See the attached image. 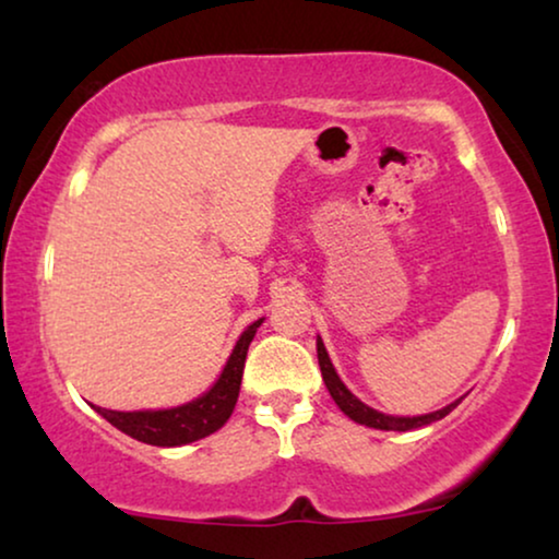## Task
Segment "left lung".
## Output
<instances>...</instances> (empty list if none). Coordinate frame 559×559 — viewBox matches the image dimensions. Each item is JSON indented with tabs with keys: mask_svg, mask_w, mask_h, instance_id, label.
I'll list each match as a JSON object with an SVG mask.
<instances>
[{
	"mask_svg": "<svg viewBox=\"0 0 559 559\" xmlns=\"http://www.w3.org/2000/svg\"><path fill=\"white\" fill-rule=\"evenodd\" d=\"M318 364H320V371H323V381H325L328 392H331L333 402L338 404L343 415H348L358 425L377 427V430H396V432L417 430V427L438 423V419L450 415V412L461 404V400H457L453 404H448L445 409H438V412H432V415H423V417H389V415H381V412H377V409L366 407L361 400H356V396L348 392L346 384L338 379V373H335L331 358H328V350L320 338H318Z\"/></svg>",
	"mask_w": 559,
	"mask_h": 559,
	"instance_id": "obj_1",
	"label": "left lung"
}]
</instances>
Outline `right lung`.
I'll use <instances>...</instances> for the list:
<instances>
[{"instance_id":"1","label":"right lung","mask_w":559,"mask_h":559,"mask_svg":"<svg viewBox=\"0 0 559 559\" xmlns=\"http://www.w3.org/2000/svg\"><path fill=\"white\" fill-rule=\"evenodd\" d=\"M259 325H262V320L251 323L247 331L241 333V338L236 343L234 354L228 358L221 379L211 386L209 394L201 396V400L182 404V407L159 409V412H114V409H102V407H94V409L104 419H109L117 430L127 432L129 438L140 442H147V445L175 448V445H186V442H195L205 438V435L216 432L218 427H224L226 419L231 417L236 400H239L243 361H247L249 343L254 338Z\"/></svg>"}]
</instances>
